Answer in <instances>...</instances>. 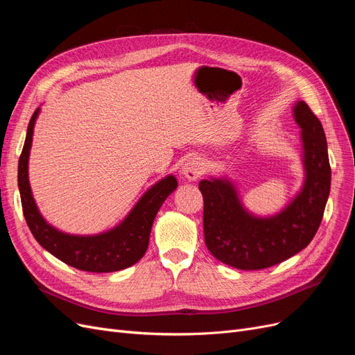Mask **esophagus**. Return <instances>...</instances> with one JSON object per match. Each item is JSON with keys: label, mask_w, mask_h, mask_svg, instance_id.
<instances>
[{"label": "esophagus", "mask_w": 355, "mask_h": 355, "mask_svg": "<svg viewBox=\"0 0 355 355\" xmlns=\"http://www.w3.org/2000/svg\"><path fill=\"white\" fill-rule=\"evenodd\" d=\"M204 171V164L200 158H189L182 167V175L188 180H197Z\"/></svg>", "instance_id": "34e87169"}]
</instances>
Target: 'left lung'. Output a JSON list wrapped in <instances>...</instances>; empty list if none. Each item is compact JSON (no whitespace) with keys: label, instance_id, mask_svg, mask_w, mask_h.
Returning <instances> with one entry per match:
<instances>
[{"label":"left lung","instance_id":"1","mask_svg":"<svg viewBox=\"0 0 355 355\" xmlns=\"http://www.w3.org/2000/svg\"><path fill=\"white\" fill-rule=\"evenodd\" d=\"M302 128L305 184L297 197L272 218L247 213L237 191L225 179L200 182L204 200V241L218 261L237 270H263L295 256L320 227L330 192L331 170L326 135L305 102L295 105Z\"/></svg>","mask_w":355,"mask_h":355}]
</instances>
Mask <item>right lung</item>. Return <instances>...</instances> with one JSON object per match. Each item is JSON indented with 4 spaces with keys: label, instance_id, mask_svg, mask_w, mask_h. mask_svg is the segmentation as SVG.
Instances as JSON below:
<instances>
[{
    "label": "right lung",
    "instance_id": "right-lung-1",
    "mask_svg": "<svg viewBox=\"0 0 355 355\" xmlns=\"http://www.w3.org/2000/svg\"><path fill=\"white\" fill-rule=\"evenodd\" d=\"M40 110L32 114L22 154L19 158L17 184L24 216L35 240L47 252L77 270L89 272H112L135 265L145 254L149 234L161 204L178 187L175 176L159 180L137 201L128 216L116 228L92 237L63 234L42 219L28 180V159L35 120Z\"/></svg>",
    "mask_w": 355,
    "mask_h": 355
}]
</instances>
